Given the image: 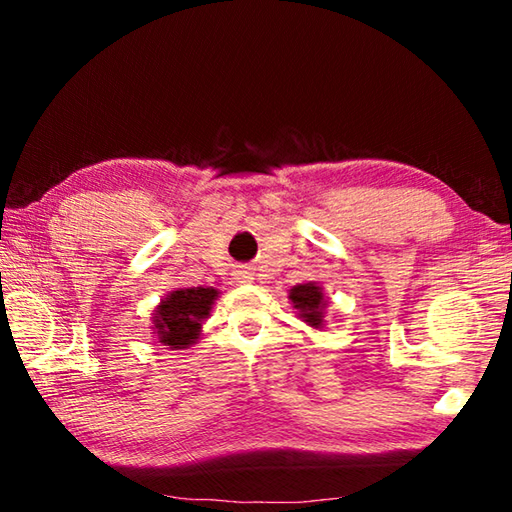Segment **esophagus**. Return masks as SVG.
Here are the masks:
<instances>
[{"mask_svg":"<svg viewBox=\"0 0 512 512\" xmlns=\"http://www.w3.org/2000/svg\"><path fill=\"white\" fill-rule=\"evenodd\" d=\"M235 275H237V277H235V280H237V282H241V284H244V282H253V280H255V277H253V273H250V271H246V268H241V271H237Z\"/></svg>","mask_w":512,"mask_h":512,"instance_id":"34e87169","label":"esophagus"}]
</instances>
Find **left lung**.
Here are the masks:
<instances>
[{"label": "left lung", "instance_id": "8db88e82", "mask_svg": "<svg viewBox=\"0 0 512 512\" xmlns=\"http://www.w3.org/2000/svg\"><path fill=\"white\" fill-rule=\"evenodd\" d=\"M289 300L293 302V307L298 309V316L305 320L307 325L316 329L325 325L327 300L323 296V289H320L316 282H307V284H298V287H293L289 291Z\"/></svg>", "mask_w": 512, "mask_h": 512}]
</instances>
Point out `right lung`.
<instances>
[{"label": "right lung", "instance_id": "right-lung-1", "mask_svg": "<svg viewBox=\"0 0 512 512\" xmlns=\"http://www.w3.org/2000/svg\"><path fill=\"white\" fill-rule=\"evenodd\" d=\"M219 291L212 287H189L171 291L153 314L155 336L171 350H185L201 336L203 320L210 316Z\"/></svg>", "mask_w": 512, "mask_h": 512}]
</instances>
